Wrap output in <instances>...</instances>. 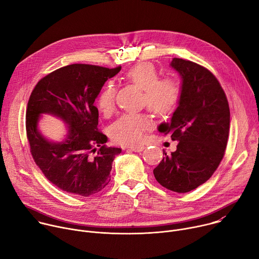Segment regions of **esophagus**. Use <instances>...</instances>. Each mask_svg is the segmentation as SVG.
Segmentation results:
<instances>
[{
  "mask_svg": "<svg viewBox=\"0 0 259 259\" xmlns=\"http://www.w3.org/2000/svg\"><path fill=\"white\" fill-rule=\"evenodd\" d=\"M143 149H144L143 145H136V146H131L129 150L132 151V152H135V153H139V152H141Z\"/></svg>",
  "mask_w": 259,
  "mask_h": 259,
  "instance_id": "obj_1",
  "label": "esophagus"
}]
</instances>
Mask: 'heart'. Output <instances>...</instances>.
<instances>
[{"label": "heart", "mask_w": 259, "mask_h": 259, "mask_svg": "<svg viewBox=\"0 0 259 259\" xmlns=\"http://www.w3.org/2000/svg\"><path fill=\"white\" fill-rule=\"evenodd\" d=\"M125 78L130 83L143 90L142 103L157 116L172 114L181 98V86L173 78L160 79L156 66L150 62H142L129 68ZM116 102V87L113 82H106L99 92L96 103L100 112L108 115L114 110ZM153 126L152 120L145 114L126 113L110 127V136L123 145L139 144L146 131Z\"/></svg>", "instance_id": "heart-1"}]
</instances>
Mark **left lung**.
Masks as SVG:
<instances>
[{
  "instance_id": "1",
  "label": "left lung",
  "mask_w": 259,
  "mask_h": 259,
  "mask_svg": "<svg viewBox=\"0 0 259 259\" xmlns=\"http://www.w3.org/2000/svg\"><path fill=\"white\" fill-rule=\"evenodd\" d=\"M170 65L182 78L181 98L171 123L159 126L177 140L176 151L154 169L162 187L188 193L206 182L225 156L230 132V106L218 80L206 67L181 58Z\"/></svg>"
}]
</instances>
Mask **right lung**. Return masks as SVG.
Segmentation results:
<instances>
[{
    "label": "right lung",
    "instance_id": "add662e5",
    "mask_svg": "<svg viewBox=\"0 0 259 259\" xmlns=\"http://www.w3.org/2000/svg\"><path fill=\"white\" fill-rule=\"evenodd\" d=\"M120 70L121 66L69 64L41 79L29 96L25 128L30 154L45 177L65 193L89 197L110 181L113 161L122 150L106 146L107 137L97 128L94 102L104 83ZM42 113L68 124L63 142L51 143L38 132Z\"/></svg>",
    "mask_w": 259,
    "mask_h": 259
}]
</instances>
